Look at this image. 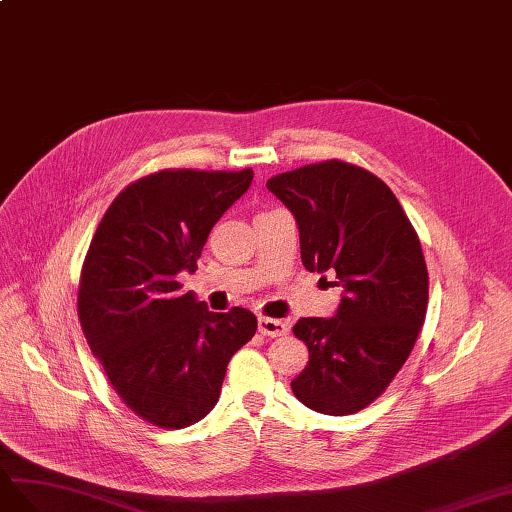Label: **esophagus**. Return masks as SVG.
<instances>
[{"label":"esophagus","mask_w":512,"mask_h":512,"mask_svg":"<svg viewBox=\"0 0 512 512\" xmlns=\"http://www.w3.org/2000/svg\"><path fill=\"white\" fill-rule=\"evenodd\" d=\"M258 330L265 336H282L289 332V326L282 319H269V317H260L258 319Z\"/></svg>","instance_id":"esophagus-1"}]
</instances>
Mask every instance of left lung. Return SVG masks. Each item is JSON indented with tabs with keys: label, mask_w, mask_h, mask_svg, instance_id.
I'll list each match as a JSON object with an SVG mask.
<instances>
[{
	"label": "left lung",
	"mask_w": 512,
	"mask_h": 512,
	"mask_svg": "<svg viewBox=\"0 0 512 512\" xmlns=\"http://www.w3.org/2000/svg\"><path fill=\"white\" fill-rule=\"evenodd\" d=\"M267 189L295 217L304 267L334 271L343 289L334 317H304L293 326L308 347V365L291 389L317 413H358L397 376L426 319L419 236L389 186L350 162L286 171Z\"/></svg>",
	"instance_id": "1"
}]
</instances>
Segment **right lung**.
Segmentation results:
<instances>
[{"mask_svg": "<svg viewBox=\"0 0 512 512\" xmlns=\"http://www.w3.org/2000/svg\"><path fill=\"white\" fill-rule=\"evenodd\" d=\"M254 171L165 169L126 186L86 252L78 317L108 382L158 428L193 426L215 408L230 358L258 328L247 308L210 313L182 293L221 215Z\"/></svg>", "mask_w": 512, "mask_h": 512, "instance_id": "right-lung-1", "label": "right lung"}]
</instances>
